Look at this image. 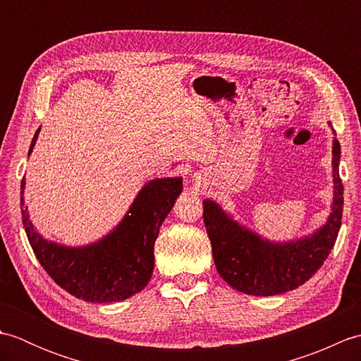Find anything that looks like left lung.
<instances>
[{"mask_svg":"<svg viewBox=\"0 0 361 361\" xmlns=\"http://www.w3.org/2000/svg\"><path fill=\"white\" fill-rule=\"evenodd\" d=\"M340 142H334V208L318 233L304 240L270 243L228 219L216 203L203 202V220L219 274L247 295L271 296L307 282L324 264L338 237L343 217V181L338 172Z\"/></svg>","mask_w":361,"mask_h":361,"instance_id":"left-lung-1","label":"left lung"}]
</instances>
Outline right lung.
I'll return each mask as SVG.
<instances>
[{"instance_id": "1", "label": "right lung", "mask_w": 361, "mask_h": 361, "mask_svg": "<svg viewBox=\"0 0 361 361\" xmlns=\"http://www.w3.org/2000/svg\"><path fill=\"white\" fill-rule=\"evenodd\" d=\"M38 132L30 142L32 152ZM21 216L30 247L38 262L57 286L88 302L122 301L147 286L155 256L153 247L159 226L183 189L181 178L153 180L136 197L116 231L87 248H65L46 242L34 231L23 198Z\"/></svg>"}]
</instances>
